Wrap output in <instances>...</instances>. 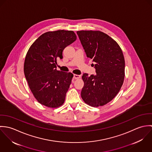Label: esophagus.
I'll use <instances>...</instances> for the list:
<instances>
[{"instance_id":"obj_1","label":"esophagus","mask_w":152,"mask_h":152,"mask_svg":"<svg viewBox=\"0 0 152 152\" xmlns=\"http://www.w3.org/2000/svg\"><path fill=\"white\" fill-rule=\"evenodd\" d=\"M81 78V76L79 75H77V74H74V77H73L74 79H78V78Z\"/></svg>"}]
</instances>
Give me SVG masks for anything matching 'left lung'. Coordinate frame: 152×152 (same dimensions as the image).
Wrapping results in <instances>:
<instances>
[{
    "label": "left lung",
    "mask_w": 152,
    "mask_h": 152,
    "mask_svg": "<svg viewBox=\"0 0 152 152\" xmlns=\"http://www.w3.org/2000/svg\"><path fill=\"white\" fill-rule=\"evenodd\" d=\"M79 37L87 57L93 60L95 75L84 74L81 98L93 107L104 106L112 101L123 85L125 58L122 51L112 38L99 30H80Z\"/></svg>",
    "instance_id": "1"
}]
</instances>
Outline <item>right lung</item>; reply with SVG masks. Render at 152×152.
<instances>
[{
  "label": "right lung",
  "mask_w": 152,
  "mask_h": 152,
  "mask_svg": "<svg viewBox=\"0 0 152 152\" xmlns=\"http://www.w3.org/2000/svg\"><path fill=\"white\" fill-rule=\"evenodd\" d=\"M76 39L73 31H48L29 48L24 73L34 98L42 105L57 108L64 104L74 75L57 70V60L63 58L64 49Z\"/></svg>",
  "instance_id": "1"
}]
</instances>
